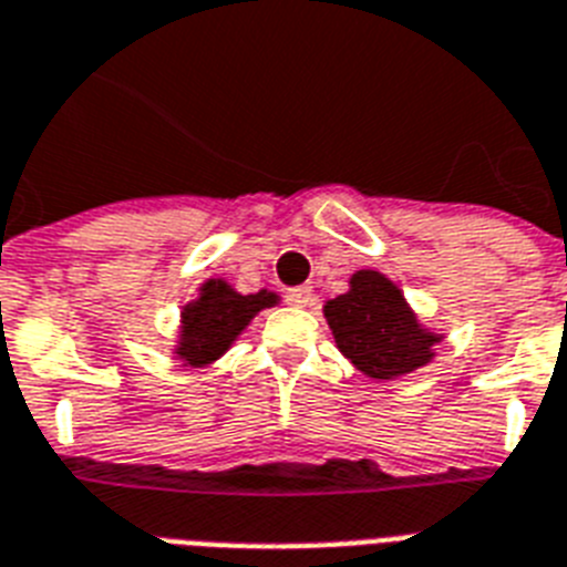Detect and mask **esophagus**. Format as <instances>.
Masks as SVG:
<instances>
[{"mask_svg":"<svg viewBox=\"0 0 567 567\" xmlns=\"http://www.w3.org/2000/svg\"><path fill=\"white\" fill-rule=\"evenodd\" d=\"M285 299H288V306L306 308V306H311L315 293H311V288H291V291L285 293Z\"/></svg>","mask_w":567,"mask_h":567,"instance_id":"obj_1","label":"esophagus"}]
</instances>
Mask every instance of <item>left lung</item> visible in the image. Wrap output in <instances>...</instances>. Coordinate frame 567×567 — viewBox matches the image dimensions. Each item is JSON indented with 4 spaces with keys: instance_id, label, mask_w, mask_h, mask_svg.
<instances>
[{
    "instance_id": "8db88e82",
    "label": "left lung",
    "mask_w": 567,
    "mask_h": 567,
    "mask_svg": "<svg viewBox=\"0 0 567 567\" xmlns=\"http://www.w3.org/2000/svg\"><path fill=\"white\" fill-rule=\"evenodd\" d=\"M334 347L367 379L393 381L434 361L445 331L419 320L402 288L375 268L349 276L347 293L326 299Z\"/></svg>"
}]
</instances>
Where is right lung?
I'll return each mask as SVG.
<instances>
[{"label":"right lung","mask_w":567,"mask_h":567,"mask_svg":"<svg viewBox=\"0 0 567 567\" xmlns=\"http://www.w3.org/2000/svg\"><path fill=\"white\" fill-rule=\"evenodd\" d=\"M279 306V293L261 288L256 293H241L224 276H209L197 285L195 299L179 306L177 338L172 358L179 367L204 370L227 355L244 329L265 311Z\"/></svg>","instance_id":"obj_1"}]
</instances>
